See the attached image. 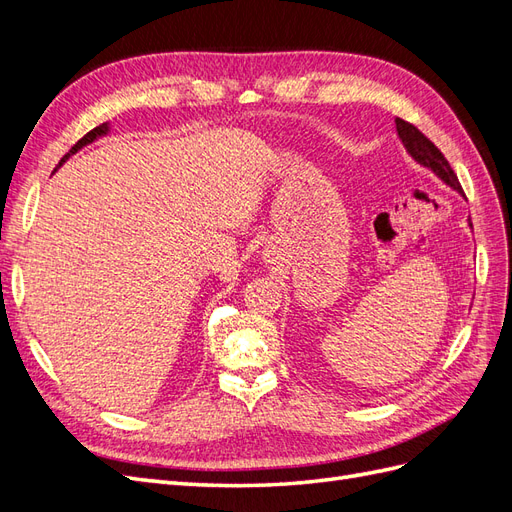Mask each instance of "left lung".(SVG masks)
<instances>
[{
	"mask_svg": "<svg viewBox=\"0 0 512 512\" xmlns=\"http://www.w3.org/2000/svg\"><path fill=\"white\" fill-rule=\"evenodd\" d=\"M395 123H397V134H399V138H401V143H404V147L408 149L410 156H412L418 164H423V166L431 168L433 173H436L446 185H451L453 190H457V192L463 194L461 183H459V179H457V175H455V170L451 168V164L446 162L444 153H442L436 145H433L421 130L414 128L410 121H404V119L397 117ZM470 226H472V224H470Z\"/></svg>",
	"mask_w": 512,
	"mask_h": 512,
	"instance_id": "obj_1",
	"label": "left lung"
}]
</instances>
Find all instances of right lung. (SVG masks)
I'll list each match as a JSON object with an SVG mask.
<instances>
[{
    "label": "right lung",
    "instance_id": "1",
    "mask_svg": "<svg viewBox=\"0 0 512 512\" xmlns=\"http://www.w3.org/2000/svg\"><path fill=\"white\" fill-rule=\"evenodd\" d=\"M108 132V123H102V126H98V128H94V130H91V132H87L83 138H81V141L79 143H76L72 149H70V153H66V156L64 158H61V162H59V166L61 164H64L70 156H72V153H76V151H79L81 147H85V145H89V143H94L96 141V138L98 136H104Z\"/></svg>",
    "mask_w": 512,
    "mask_h": 512
}]
</instances>
